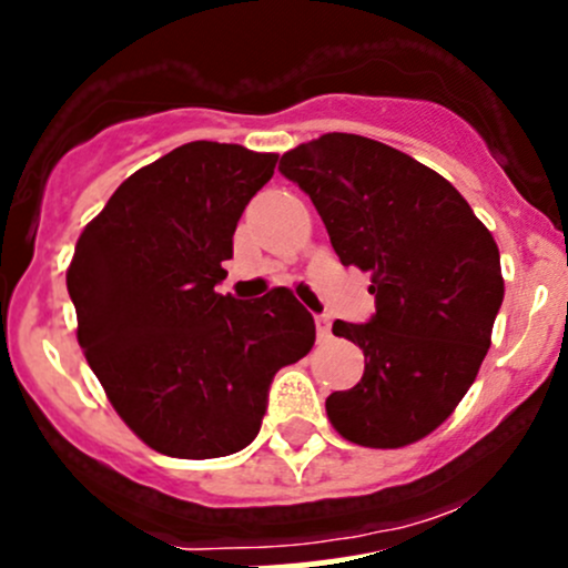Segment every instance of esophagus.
<instances>
[{
  "label": "esophagus",
  "mask_w": 568,
  "mask_h": 568,
  "mask_svg": "<svg viewBox=\"0 0 568 568\" xmlns=\"http://www.w3.org/2000/svg\"><path fill=\"white\" fill-rule=\"evenodd\" d=\"M316 335L318 341H327L333 335V322L327 316H316Z\"/></svg>",
  "instance_id": "obj_1"
}]
</instances>
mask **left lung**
Returning a JSON list of instances; mask_svg holds the SVG:
<instances>
[{
	"instance_id": "left-lung-1",
	"label": "left lung",
	"mask_w": 568,
	"mask_h": 568,
	"mask_svg": "<svg viewBox=\"0 0 568 568\" xmlns=\"http://www.w3.org/2000/svg\"><path fill=\"white\" fill-rule=\"evenodd\" d=\"M316 205L344 266L372 274L355 388L327 396L341 438L399 449L442 427L475 383L505 296L499 250L449 180L372 138L327 132L280 161Z\"/></svg>"
}]
</instances>
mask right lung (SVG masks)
Listing matches in <instances>:
<instances>
[{
	"instance_id": "1",
	"label": "right lung",
	"mask_w": 568,
	"mask_h": 568,
	"mask_svg": "<svg viewBox=\"0 0 568 568\" xmlns=\"http://www.w3.org/2000/svg\"><path fill=\"white\" fill-rule=\"evenodd\" d=\"M274 166V152L191 141L130 174L77 239L65 268L77 341L121 422L155 453L244 449L272 377L316 341L294 291L216 294L241 213Z\"/></svg>"
}]
</instances>
